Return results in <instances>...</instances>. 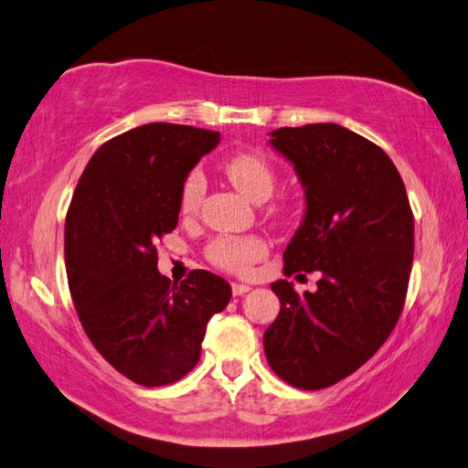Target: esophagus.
<instances>
[{
	"instance_id": "34e87169",
	"label": "esophagus",
	"mask_w": 468,
	"mask_h": 468,
	"mask_svg": "<svg viewBox=\"0 0 468 468\" xmlns=\"http://www.w3.org/2000/svg\"><path fill=\"white\" fill-rule=\"evenodd\" d=\"M231 289H233V295H245V292H248L251 287H250V284H243V282H233Z\"/></svg>"
}]
</instances>
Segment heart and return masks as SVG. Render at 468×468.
<instances>
[{
  "mask_svg": "<svg viewBox=\"0 0 468 468\" xmlns=\"http://www.w3.org/2000/svg\"><path fill=\"white\" fill-rule=\"evenodd\" d=\"M225 176L229 181L239 189L243 196H248L253 202H264L271 197L276 171L272 163L260 153L243 150L229 156L223 165ZM206 189V179L200 169H192L181 184L179 194V210L184 215H192L202 202ZM266 241L260 237H218L206 250V256L215 266L225 268L231 272H245L251 264L266 256Z\"/></svg>",
  "mask_w": 468,
  "mask_h": 468,
  "instance_id": "heart-1",
  "label": "heart"
}]
</instances>
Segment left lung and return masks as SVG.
Here are the masks:
<instances>
[{
  "label": "left lung",
  "mask_w": 468,
  "mask_h": 468,
  "mask_svg": "<svg viewBox=\"0 0 468 468\" xmlns=\"http://www.w3.org/2000/svg\"><path fill=\"white\" fill-rule=\"evenodd\" d=\"M271 146L305 189V215L284 250V274H322L297 295L271 289L281 312L264 332L268 366L301 390L357 371L386 343L402 312L415 250L405 184L382 148L338 123L271 132Z\"/></svg>",
  "instance_id": "8db88e82"
}]
</instances>
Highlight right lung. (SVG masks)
I'll return each mask as SVG.
<instances>
[{"mask_svg": "<svg viewBox=\"0 0 468 468\" xmlns=\"http://www.w3.org/2000/svg\"><path fill=\"white\" fill-rule=\"evenodd\" d=\"M218 132L146 123L102 144L86 165L66 217V271L94 348L140 386L184 378L200 359L206 326L231 299L208 271L171 282L156 241L177 227L181 184Z\"/></svg>", "mask_w": 468, "mask_h": 468, "instance_id": "add662e5", "label": "right lung"}]
</instances>
